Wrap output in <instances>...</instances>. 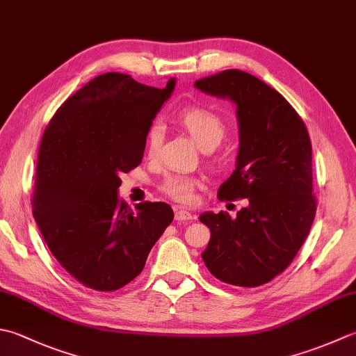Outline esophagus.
<instances>
[{
    "label": "esophagus",
    "mask_w": 356,
    "mask_h": 356,
    "mask_svg": "<svg viewBox=\"0 0 356 356\" xmlns=\"http://www.w3.org/2000/svg\"><path fill=\"white\" fill-rule=\"evenodd\" d=\"M174 218H176V220L179 222H184V220H191L194 216L190 211L182 210V208H176V210H174Z\"/></svg>",
    "instance_id": "34e87169"
}]
</instances>
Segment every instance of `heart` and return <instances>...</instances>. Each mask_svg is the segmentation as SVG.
I'll use <instances>...</instances> for the list:
<instances>
[{"mask_svg":"<svg viewBox=\"0 0 356 356\" xmlns=\"http://www.w3.org/2000/svg\"><path fill=\"white\" fill-rule=\"evenodd\" d=\"M179 123L186 131V134L191 137V140L196 143L202 151H211L218 146L225 136V124L222 118L205 108H190L179 114ZM162 128L154 124L146 137V149L149 156L154 154L162 142ZM199 185V180L191 176H180L172 174L168 176L162 184V190L170 197L179 202L188 204L193 199L194 188Z\"/></svg>","mask_w":356,"mask_h":356,"instance_id":"obj_1","label":"heart"}]
</instances>
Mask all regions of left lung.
<instances>
[{
  "instance_id": "1",
  "label": "left lung",
  "mask_w": 356,
  "mask_h": 356,
  "mask_svg": "<svg viewBox=\"0 0 356 356\" xmlns=\"http://www.w3.org/2000/svg\"><path fill=\"white\" fill-rule=\"evenodd\" d=\"M194 88L236 106V170L218 197L245 199L236 218L225 211L199 216L211 232L202 259L218 280L257 287L290 266L315 219L309 132L277 90L248 72L229 69Z\"/></svg>"
}]
</instances>
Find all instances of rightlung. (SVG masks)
<instances>
[{
    "mask_svg": "<svg viewBox=\"0 0 356 356\" xmlns=\"http://www.w3.org/2000/svg\"><path fill=\"white\" fill-rule=\"evenodd\" d=\"M163 89L108 72L69 97L41 138L33 218L60 266L86 287L113 291L142 273L174 213L165 202L118 196L120 174L140 165Z\"/></svg>",
    "mask_w": 356,
    "mask_h": 356,
    "instance_id": "right-lung-1",
    "label": "right lung"
}]
</instances>
